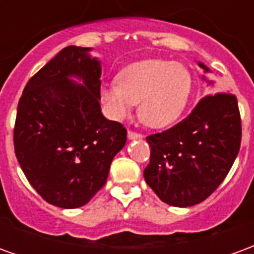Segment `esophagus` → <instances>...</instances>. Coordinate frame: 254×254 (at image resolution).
<instances>
[{
  "instance_id": "obj_1",
  "label": "esophagus",
  "mask_w": 254,
  "mask_h": 254,
  "mask_svg": "<svg viewBox=\"0 0 254 254\" xmlns=\"http://www.w3.org/2000/svg\"><path fill=\"white\" fill-rule=\"evenodd\" d=\"M127 138H129V140H137V138H143V134L129 130V132H127Z\"/></svg>"
}]
</instances>
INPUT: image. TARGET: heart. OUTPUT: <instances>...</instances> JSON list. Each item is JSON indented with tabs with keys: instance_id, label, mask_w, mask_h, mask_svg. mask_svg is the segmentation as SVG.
Returning a JSON list of instances; mask_svg holds the SVG:
<instances>
[{
	"instance_id": "b5f03b06",
	"label": "heart",
	"mask_w": 254,
	"mask_h": 254,
	"mask_svg": "<svg viewBox=\"0 0 254 254\" xmlns=\"http://www.w3.org/2000/svg\"><path fill=\"white\" fill-rule=\"evenodd\" d=\"M118 83L102 88V99L111 116L127 117L138 105V116L151 127H165L178 120L190 96V72L181 64L145 60L118 73Z\"/></svg>"
}]
</instances>
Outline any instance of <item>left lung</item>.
I'll list each match as a JSON object with an SVG mask.
<instances>
[{"label": "left lung", "instance_id": "1", "mask_svg": "<svg viewBox=\"0 0 254 254\" xmlns=\"http://www.w3.org/2000/svg\"><path fill=\"white\" fill-rule=\"evenodd\" d=\"M204 72H209L198 63ZM205 80V77L202 76ZM213 85V81H208ZM238 102L230 92L204 96L190 114L165 132L147 137L148 187L173 207L204 201L223 182L241 147Z\"/></svg>", "mask_w": 254, "mask_h": 254}]
</instances>
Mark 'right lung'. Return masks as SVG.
Returning a JSON list of instances; mask_svg holds the SVG:
<instances>
[{
  "label": "right lung",
  "mask_w": 254,
  "mask_h": 254,
  "mask_svg": "<svg viewBox=\"0 0 254 254\" xmlns=\"http://www.w3.org/2000/svg\"><path fill=\"white\" fill-rule=\"evenodd\" d=\"M89 52L63 49L30 78L17 106L16 158L42 198L60 208L87 204L127 143V129L102 114V67Z\"/></svg>",
  "instance_id": "right-lung-1"
}]
</instances>
